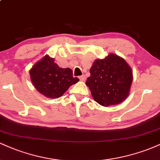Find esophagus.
Here are the masks:
<instances>
[{
    "mask_svg": "<svg viewBox=\"0 0 160 160\" xmlns=\"http://www.w3.org/2000/svg\"><path fill=\"white\" fill-rule=\"evenodd\" d=\"M79 78H80V80H81V81H85V80H86V76H85V75H82V76H80Z\"/></svg>",
    "mask_w": 160,
    "mask_h": 160,
    "instance_id": "1",
    "label": "esophagus"
}]
</instances>
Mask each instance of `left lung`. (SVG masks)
Masks as SVG:
<instances>
[{
	"label": "left lung",
	"mask_w": 160,
	"mask_h": 160,
	"mask_svg": "<svg viewBox=\"0 0 160 160\" xmlns=\"http://www.w3.org/2000/svg\"><path fill=\"white\" fill-rule=\"evenodd\" d=\"M86 85L96 102L108 107L121 103L128 97L132 82V71L121 57L109 54L93 62Z\"/></svg>",
	"instance_id": "obj_1"
}]
</instances>
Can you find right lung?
I'll return each mask as SVG.
<instances>
[{
    "label": "right lung",
    "instance_id": "obj_1",
    "mask_svg": "<svg viewBox=\"0 0 160 160\" xmlns=\"http://www.w3.org/2000/svg\"><path fill=\"white\" fill-rule=\"evenodd\" d=\"M29 74L37 90L50 98H59L79 81L78 78H73L72 70L59 68L48 55L35 63Z\"/></svg>",
    "mask_w": 160,
    "mask_h": 160
}]
</instances>
